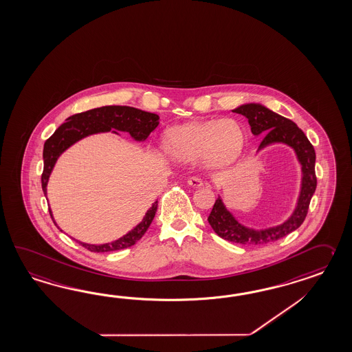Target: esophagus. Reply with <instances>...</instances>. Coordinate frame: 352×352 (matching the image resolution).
<instances>
[{
	"instance_id": "obj_1",
	"label": "esophagus",
	"mask_w": 352,
	"mask_h": 352,
	"mask_svg": "<svg viewBox=\"0 0 352 352\" xmlns=\"http://www.w3.org/2000/svg\"><path fill=\"white\" fill-rule=\"evenodd\" d=\"M188 184L190 187H196V188H199V187L204 186L202 180L197 178V177H190L188 179Z\"/></svg>"
}]
</instances>
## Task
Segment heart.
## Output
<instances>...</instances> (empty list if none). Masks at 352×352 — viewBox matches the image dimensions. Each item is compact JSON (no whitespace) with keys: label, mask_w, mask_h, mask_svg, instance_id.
<instances>
[{"label":"heart","mask_w":352,"mask_h":352,"mask_svg":"<svg viewBox=\"0 0 352 352\" xmlns=\"http://www.w3.org/2000/svg\"><path fill=\"white\" fill-rule=\"evenodd\" d=\"M244 141L239 122L223 118L174 126L164 133L163 147L174 160L192 162L201 156L207 166L225 168L239 157Z\"/></svg>","instance_id":"b5f03b06"}]
</instances>
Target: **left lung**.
I'll return each mask as SVG.
<instances>
[{
  "label": "left lung",
  "instance_id": "1",
  "mask_svg": "<svg viewBox=\"0 0 352 352\" xmlns=\"http://www.w3.org/2000/svg\"><path fill=\"white\" fill-rule=\"evenodd\" d=\"M232 112L241 114L248 120L252 133L254 136H265L258 150L274 142H283L292 146L296 153L299 163L301 164L302 179L298 206L289 217V220L278 226L265 230L249 229L235 220V217L228 211V208L223 206L221 198L217 197L214 201V207L207 220L220 238L247 245L267 244L286 236L304 223L308 214L310 199L317 188L316 151L313 145L309 142L305 133L292 120L270 111L261 104H244Z\"/></svg>",
  "mask_w": 352,
  "mask_h": 352
}]
</instances>
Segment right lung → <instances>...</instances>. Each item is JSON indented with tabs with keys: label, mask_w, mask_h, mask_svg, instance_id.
<instances>
[{
	"label": "right lung",
	"mask_w": 352,
	"mask_h": 352,
	"mask_svg": "<svg viewBox=\"0 0 352 352\" xmlns=\"http://www.w3.org/2000/svg\"><path fill=\"white\" fill-rule=\"evenodd\" d=\"M157 124H159L157 114L145 112L132 107H122V105H108V107L95 108V109L71 116L63 124H60V127L56 129V132L44 144V168L42 173V188H43L44 195L47 196V183L58 156L78 140L93 133L108 132L114 129L117 131L129 132L135 140L144 141L157 127ZM113 132L117 133L116 131ZM156 210H157V201H155L151 208L146 212L142 221L138 223L135 229H132L124 236H122L116 241L100 244V245L86 244L81 241L78 243L82 247L89 249L90 252H98V253L113 252V250L132 247L142 238V235L148 229L150 223H153ZM50 214L52 217L51 210H50Z\"/></svg>",
	"instance_id": "obj_1"
}]
</instances>
